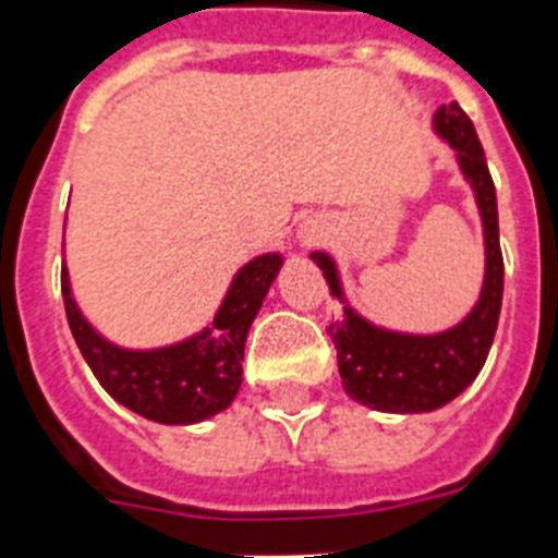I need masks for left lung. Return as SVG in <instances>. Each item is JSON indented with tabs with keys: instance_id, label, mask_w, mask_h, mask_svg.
I'll list each match as a JSON object with an SVG mask.
<instances>
[{
	"instance_id": "obj_1",
	"label": "left lung",
	"mask_w": 558,
	"mask_h": 558,
	"mask_svg": "<svg viewBox=\"0 0 558 558\" xmlns=\"http://www.w3.org/2000/svg\"><path fill=\"white\" fill-rule=\"evenodd\" d=\"M433 125L438 137L456 148L461 171L473 185L475 203L482 211L484 252H487L484 287L468 318L438 335L389 332L364 320L350 306H343L341 318L329 324V338L338 350V373L347 396L355 398L357 404L384 412H429L450 404L482 373L499 326L505 260L499 246L496 185L484 160V148L473 120L461 111L459 102L438 108ZM312 260L324 271L329 292L343 301L332 257L312 252Z\"/></svg>"
}]
</instances>
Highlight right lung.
<instances>
[{
  "label": "right lung",
  "instance_id": "add662e5",
  "mask_svg": "<svg viewBox=\"0 0 558 558\" xmlns=\"http://www.w3.org/2000/svg\"><path fill=\"white\" fill-rule=\"evenodd\" d=\"M280 255H260L234 275L223 306L211 326L189 341L162 350H122L108 343L83 318L71 298V280L62 264V301L76 347L106 392L131 412L160 424H194L232 404L243 381V350Z\"/></svg>",
  "mask_w": 558,
  "mask_h": 558
}]
</instances>
